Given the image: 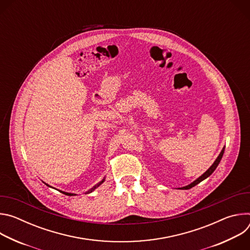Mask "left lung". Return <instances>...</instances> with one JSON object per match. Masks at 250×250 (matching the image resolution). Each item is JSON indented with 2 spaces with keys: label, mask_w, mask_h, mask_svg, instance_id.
<instances>
[{
  "label": "left lung",
  "mask_w": 250,
  "mask_h": 250,
  "mask_svg": "<svg viewBox=\"0 0 250 250\" xmlns=\"http://www.w3.org/2000/svg\"><path fill=\"white\" fill-rule=\"evenodd\" d=\"M224 152H225V147L223 148V150H222V152L220 153V155L218 156V158L216 159V161L213 162V164L201 176V177H199L198 179L196 180V181H194L193 183H191L190 185H188V186H186V187H183V188H181V189H183V190H188V189H191L192 187H194V186H196L197 184H199L200 182H202L203 180H205L206 178H208L213 171L216 170V168L218 167V165H219V163L221 162V159H222V157H223V155H224Z\"/></svg>",
  "instance_id": "1"
}]
</instances>
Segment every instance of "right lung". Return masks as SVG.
Segmentation results:
<instances>
[{"instance_id": "right-lung-1", "label": "right lung", "mask_w": 250, "mask_h": 250, "mask_svg": "<svg viewBox=\"0 0 250 250\" xmlns=\"http://www.w3.org/2000/svg\"><path fill=\"white\" fill-rule=\"evenodd\" d=\"M103 182H104V180H103V181H102V182H100V183H98V184H97V185H96V186H94V187H93V188H92V189H91V190H90V191H89V192H92V191H93V190H95V189H96V188H97V187H98V186H100V185H101V184H102V183H103ZM60 192H61V191H60ZM61 193H63V194H65V195H67V196H73V194H70V193H65V192H61Z\"/></svg>"}]
</instances>
